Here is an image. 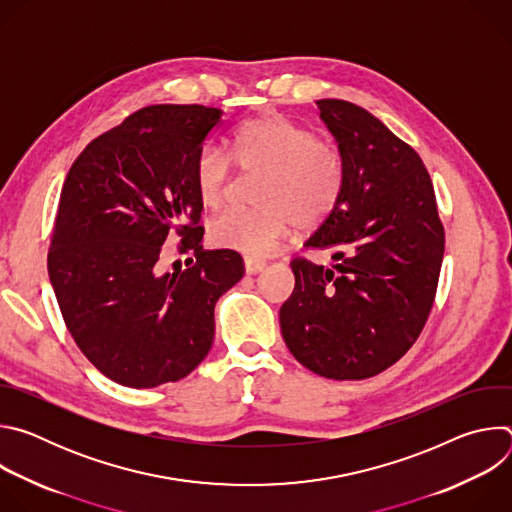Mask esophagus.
I'll return each instance as SVG.
<instances>
[{
	"instance_id": "obj_1",
	"label": "esophagus",
	"mask_w": 512,
	"mask_h": 512,
	"mask_svg": "<svg viewBox=\"0 0 512 512\" xmlns=\"http://www.w3.org/2000/svg\"><path fill=\"white\" fill-rule=\"evenodd\" d=\"M265 261L263 259H255V257H245V271L249 273V275H255V273H259V271H263L265 269Z\"/></svg>"
}]
</instances>
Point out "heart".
Segmentation results:
<instances>
[{
	"label": "heart",
	"mask_w": 512,
	"mask_h": 512,
	"mask_svg": "<svg viewBox=\"0 0 512 512\" xmlns=\"http://www.w3.org/2000/svg\"><path fill=\"white\" fill-rule=\"evenodd\" d=\"M233 150L245 172H263L257 186V208H229L208 225L214 247L243 255H265L294 227L312 231L326 223L344 190V162L334 145L318 133L279 113L243 123ZM233 182V162L214 143L194 160V184L206 206L221 204Z\"/></svg>",
	"instance_id": "obj_1"
}]
</instances>
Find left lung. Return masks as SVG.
Instances as JSON below:
<instances>
[{"label":"left lung","mask_w":512,"mask_h":512,"mask_svg":"<svg viewBox=\"0 0 512 512\" xmlns=\"http://www.w3.org/2000/svg\"><path fill=\"white\" fill-rule=\"evenodd\" d=\"M344 162L336 210L306 241L334 263L291 261L294 294L279 310L289 352L334 381L369 379L419 338L444 259V225L431 178L409 143L375 115L318 101Z\"/></svg>","instance_id":"obj_1"}]
</instances>
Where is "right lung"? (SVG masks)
Wrapping results in <instances>:
<instances>
[{"instance_id":"1","label":"right lung","mask_w":512,"mask_h":512,"mask_svg":"<svg viewBox=\"0 0 512 512\" xmlns=\"http://www.w3.org/2000/svg\"><path fill=\"white\" fill-rule=\"evenodd\" d=\"M223 111L150 105L93 139L64 180L48 275L64 324L107 379L152 389L190 375L214 340V306L245 273L231 249H202L194 160ZM196 262L157 267L166 238Z\"/></svg>"}]
</instances>
